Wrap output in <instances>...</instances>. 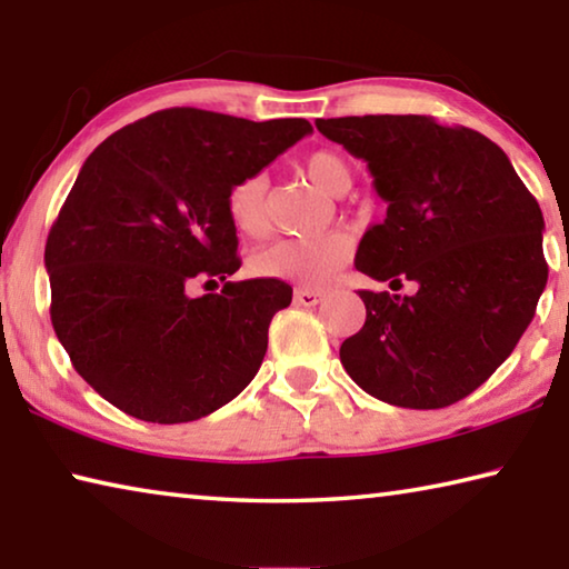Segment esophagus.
<instances>
[{
    "mask_svg": "<svg viewBox=\"0 0 569 569\" xmlns=\"http://www.w3.org/2000/svg\"><path fill=\"white\" fill-rule=\"evenodd\" d=\"M326 298V291H319V288H296L293 291V301L298 306H316Z\"/></svg>",
    "mask_w": 569,
    "mask_h": 569,
    "instance_id": "34e87169",
    "label": "esophagus"
}]
</instances>
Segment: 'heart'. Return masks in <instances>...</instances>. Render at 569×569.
Listing matches in <instances>:
<instances>
[{
	"label": "heart",
	"instance_id": "1",
	"mask_svg": "<svg viewBox=\"0 0 569 569\" xmlns=\"http://www.w3.org/2000/svg\"><path fill=\"white\" fill-rule=\"evenodd\" d=\"M306 176L329 196H343L351 186V170L331 150L311 152L303 160ZM228 218L240 236L261 238L268 230V178L263 172L240 178L228 192ZM353 243L341 230L281 238L253 258V271L266 278H283L301 286H323L349 263Z\"/></svg>",
	"mask_w": 569,
	"mask_h": 569
}]
</instances>
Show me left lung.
<instances>
[{
  "label": "left lung",
  "instance_id": "8db88e82",
  "mask_svg": "<svg viewBox=\"0 0 569 569\" xmlns=\"http://www.w3.org/2000/svg\"><path fill=\"white\" fill-rule=\"evenodd\" d=\"M369 162L387 218L366 230L356 268L417 293L359 291L366 323L341 343L359 387L393 407L441 409L502 366L547 286L545 218L505 150L429 114L316 120ZM399 291V288H393Z\"/></svg>",
  "mask_w": 569,
  "mask_h": 569
}]
</instances>
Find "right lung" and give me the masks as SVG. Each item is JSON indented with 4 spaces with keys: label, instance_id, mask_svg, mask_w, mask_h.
Here are the masks:
<instances>
[{
    "label": "right lung",
    "instance_id": "obj_1",
    "mask_svg": "<svg viewBox=\"0 0 569 569\" xmlns=\"http://www.w3.org/2000/svg\"><path fill=\"white\" fill-rule=\"evenodd\" d=\"M311 130L303 118L170 108L84 160L44 246L50 316L74 371L112 407L196 421L253 381L293 288L226 281L240 268L228 192ZM220 280L218 295L189 293Z\"/></svg>",
    "mask_w": 569,
    "mask_h": 569
}]
</instances>
